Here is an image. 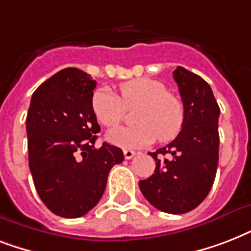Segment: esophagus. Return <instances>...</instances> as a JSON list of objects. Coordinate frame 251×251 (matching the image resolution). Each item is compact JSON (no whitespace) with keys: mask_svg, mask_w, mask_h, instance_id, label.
<instances>
[{"mask_svg":"<svg viewBox=\"0 0 251 251\" xmlns=\"http://www.w3.org/2000/svg\"><path fill=\"white\" fill-rule=\"evenodd\" d=\"M124 156H125L126 160H130L135 156V151H131V150H124Z\"/></svg>","mask_w":251,"mask_h":251,"instance_id":"obj_1","label":"esophagus"}]
</instances>
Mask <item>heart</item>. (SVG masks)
Instances as JSON below:
<instances>
[{
	"label": "heart",
	"mask_w": 251,
	"mask_h": 251,
	"mask_svg": "<svg viewBox=\"0 0 251 251\" xmlns=\"http://www.w3.org/2000/svg\"><path fill=\"white\" fill-rule=\"evenodd\" d=\"M121 99L108 88H100L92 96V110L101 125L112 127L122 121L126 108H137L135 126L110 130L106 139L124 150L139 149L156 141H173L182 130L185 108L164 83L151 78H138L120 86Z\"/></svg>",
	"instance_id": "b5f03b06"
}]
</instances>
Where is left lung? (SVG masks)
I'll list each match as a JSON object with an SVG mask.
<instances>
[{"mask_svg": "<svg viewBox=\"0 0 251 251\" xmlns=\"http://www.w3.org/2000/svg\"><path fill=\"white\" fill-rule=\"evenodd\" d=\"M173 78L185 108L182 130L169 145L150 152L156 161L155 173L139 181V189L157 210L178 215L198 207L212 187L219 163L220 108L203 78L181 66Z\"/></svg>", "mask_w": 251, "mask_h": 251, "instance_id": "8db88e82", "label": "left lung"}]
</instances>
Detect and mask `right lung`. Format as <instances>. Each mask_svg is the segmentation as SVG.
Here are the masks:
<instances>
[{"instance_id": "obj_1", "label": "right lung", "mask_w": 251, "mask_h": 251, "mask_svg": "<svg viewBox=\"0 0 251 251\" xmlns=\"http://www.w3.org/2000/svg\"><path fill=\"white\" fill-rule=\"evenodd\" d=\"M91 75L68 68L32 95L27 113L28 164L40 199L61 218H80L99 203L121 149L95 147L100 126L92 110Z\"/></svg>"}]
</instances>
